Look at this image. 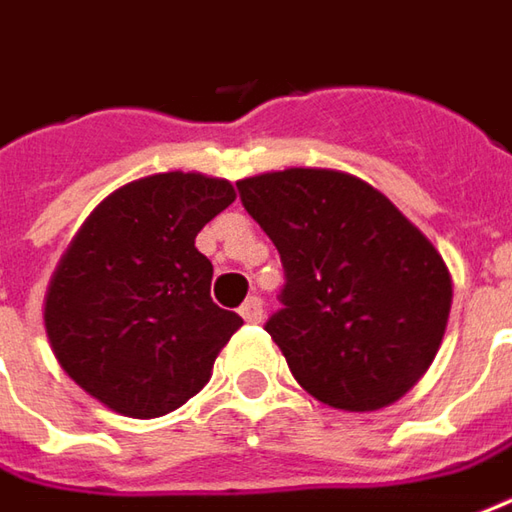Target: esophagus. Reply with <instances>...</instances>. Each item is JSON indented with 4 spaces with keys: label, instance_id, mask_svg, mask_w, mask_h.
I'll use <instances>...</instances> for the list:
<instances>
[{
    "label": "esophagus",
    "instance_id": "1",
    "mask_svg": "<svg viewBox=\"0 0 512 512\" xmlns=\"http://www.w3.org/2000/svg\"><path fill=\"white\" fill-rule=\"evenodd\" d=\"M240 315H243V321L257 323L260 318H263V300L257 298V295H252V298H249L246 303H243V306H240Z\"/></svg>",
    "mask_w": 512,
    "mask_h": 512
}]
</instances>
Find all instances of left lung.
I'll list each match as a JSON object with an SVG mask.
<instances>
[{"instance_id":"1","label":"left lung","mask_w":512,"mask_h":512,"mask_svg":"<svg viewBox=\"0 0 512 512\" xmlns=\"http://www.w3.org/2000/svg\"><path fill=\"white\" fill-rule=\"evenodd\" d=\"M283 263L266 332L295 381L349 412L381 410L427 372L453 280L433 243L364 180L286 168L237 183Z\"/></svg>"}]
</instances>
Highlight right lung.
Listing matches in <instances>:
<instances>
[{
    "label": "right lung",
    "instance_id": "obj_1",
    "mask_svg": "<svg viewBox=\"0 0 512 512\" xmlns=\"http://www.w3.org/2000/svg\"><path fill=\"white\" fill-rule=\"evenodd\" d=\"M232 203L229 180L154 174L114 191L62 257L45 329L62 369L108 410L157 418L212 378L243 318L212 300L194 237Z\"/></svg>",
    "mask_w": 512,
    "mask_h": 512
}]
</instances>
